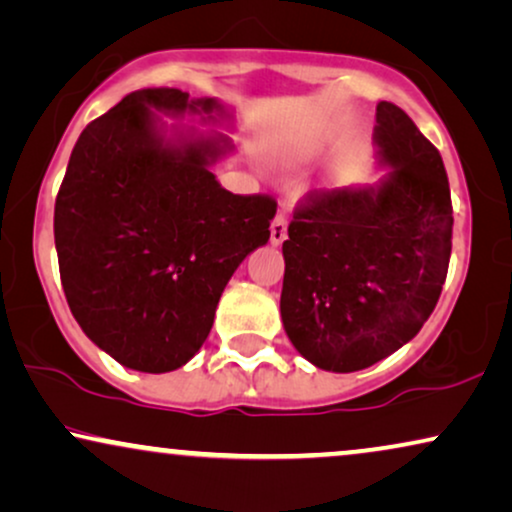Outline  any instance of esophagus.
Listing matches in <instances>:
<instances>
[{
    "instance_id": "obj_1",
    "label": "esophagus",
    "mask_w": 512,
    "mask_h": 512,
    "mask_svg": "<svg viewBox=\"0 0 512 512\" xmlns=\"http://www.w3.org/2000/svg\"><path fill=\"white\" fill-rule=\"evenodd\" d=\"M285 236H288V220H285L283 213H278L274 217V222H271V243L281 245L285 241Z\"/></svg>"
}]
</instances>
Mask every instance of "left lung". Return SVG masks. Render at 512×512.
Returning a JSON list of instances; mask_svg holds the SVG:
<instances>
[{"label":"left lung","instance_id":"obj_1","mask_svg":"<svg viewBox=\"0 0 512 512\" xmlns=\"http://www.w3.org/2000/svg\"><path fill=\"white\" fill-rule=\"evenodd\" d=\"M374 185L313 192L283 241L281 318L292 346L327 372L365 370L431 316L452 252L440 152L393 102L377 105Z\"/></svg>","mask_w":512,"mask_h":512}]
</instances>
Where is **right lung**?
<instances>
[{
  "mask_svg": "<svg viewBox=\"0 0 512 512\" xmlns=\"http://www.w3.org/2000/svg\"><path fill=\"white\" fill-rule=\"evenodd\" d=\"M199 125L234 131L236 114L177 88L135 91L84 128L60 185L53 234L67 304L128 370L187 365L238 264L269 241L276 201L227 192L213 166L234 142Z\"/></svg>",
  "mask_w": 512,
  "mask_h": 512,
  "instance_id": "add662e5",
  "label": "right lung"
}]
</instances>
